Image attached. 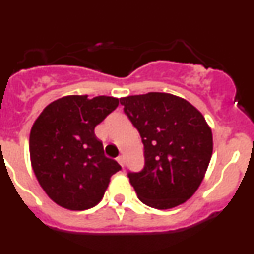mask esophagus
<instances>
[{
    "label": "esophagus",
    "mask_w": 254,
    "mask_h": 254,
    "mask_svg": "<svg viewBox=\"0 0 254 254\" xmlns=\"http://www.w3.org/2000/svg\"><path fill=\"white\" fill-rule=\"evenodd\" d=\"M117 161H118V163H120L121 167H125L126 159H125V156H123V155H120V156H118V158H117Z\"/></svg>",
    "instance_id": "esophagus-1"
}]
</instances>
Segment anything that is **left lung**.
Segmentation results:
<instances>
[{"label": "left lung", "instance_id": "8db88e82", "mask_svg": "<svg viewBox=\"0 0 254 254\" xmlns=\"http://www.w3.org/2000/svg\"><path fill=\"white\" fill-rule=\"evenodd\" d=\"M140 132L145 167L128 173L141 202L158 210L185 203L198 190L212 155V132L202 113L168 93L121 99Z\"/></svg>", "mask_w": 254, "mask_h": 254}]
</instances>
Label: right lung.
<instances>
[{
    "mask_svg": "<svg viewBox=\"0 0 254 254\" xmlns=\"http://www.w3.org/2000/svg\"><path fill=\"white\" fill-rule=\"evenodd\" d=\"M118 104L113 96L68 95L47 105L35 120L29 138L31 167L57 205L72 211L94 207L121 170L94 133Z\"/></svg>",
    "mask_w": 254,
    "mask_h": 254,
    "instance_id": "right-lung-1",
    "label": "right lung"
}]
</instances>
